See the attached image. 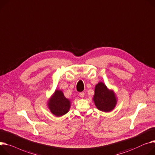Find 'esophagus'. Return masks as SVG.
<instances>
[{"mask_svg": "<svg viewBox=\"0 0 155 155\" xmlns=\"http://www.w3.org/2000/svg\"><path fill=\"white\" fill-rule=\"evenodd\" d=\"M84 95H85V94H84V92H81L79 93V96H80L81 97H84Z\"/></svg>", "mask_w": 155, "mask_h": 155, "instance_id": "obj_1", "label": "esophagus"}]
</instances>
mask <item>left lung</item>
I'll return each instance as SVG.
<instances>
[{
    "label": "left lung",
    "mask_w": 155,
    "mask_h": 155,
    "mask_svg": "<svg viewBox=\"0 0 155 155\" xmlns=\"http://www.w3.org/2000/svg\"><path fill=\"white\" fill-rule=\"evenodd\" d=\"M94 101L97 109L104 112H110L117 103L115 94L107 88L102 82H99L96 86Z\"/></svg>",
    "instance_id": "left-lung-1"
}]
</instances>
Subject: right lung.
<instances>
[{"label":"right lung","mask_w":155,"mask_h":155,"mask_svg":"<svg viewBox=\"0 0 155 155\" xmlns=\"http://www.w3.org/2000/svg\"><path fill=\"white\" fill-rule=\"evenodd\" d=\"M49 108L51 112L57 117L66 114L70 108V101L66 99L61 91L56 90L51 99H50Z\"/></svg>","instance_id":"obj_1"}]
</instances>
